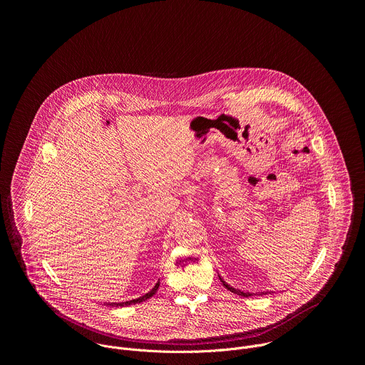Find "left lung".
Instances as JSON below:
<instances>
[{
    "instance_id": "1",
    "label": "left lung",
    "mask_w": 365,
    "mask_h": 365,
    "mask_svg": "<svg viewBox=\"0 0 365 365\" xmlns=\"http://www.w3.org/2000/svg\"><path fill=\"white\" fill-rule=\"evenodd\" d=\"M220 280L222 282V284H224L230 292H232V293H235V294H238V296H242V297H250V296H252V293H250V292H241V290H238V289L231 287V286L227 284V283L224 282V279H221V277H220ZM262 294H264V293H262Z\"/></svg>"
}]
</instances>
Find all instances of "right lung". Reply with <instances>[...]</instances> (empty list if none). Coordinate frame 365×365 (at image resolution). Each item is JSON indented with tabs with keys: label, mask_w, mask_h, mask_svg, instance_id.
Returning <instances> with one entry per match:
<instances>
[{
	"label": "right lung",
	"mask_w": 365,
	"mask_h": 365,
	"mask_svg": "<svg viewBox=\"0 0 365 365\" xmlns=\"http://www.w3.org/2000/svg\"><path fill=\"white\" fill-rule=\"evenodd\" d=\"M159 286H160V282H158L155 283V286L148 292V293H145L144 296H141V297H138V299H133V300H128V302H121V303H107V304H110V306H115V307H123V306H130V304H135V303H141V302H144V300H147V299H150L155 292H158V289H159Z\"/></svg>",
	"instance_id": "right-lung-1"
}]
</instances>
